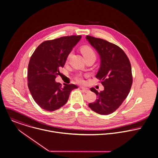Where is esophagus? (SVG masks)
Returning a JSON list of instances; mask_svg holds the SVG:
<instances>
[{"instance_id": "esophagus-1", "label": "esophagus", "mask_w": 158, "mask_h": 158, "mask_svg": "<svg viewBox=\"0 0 158 158\" xmlns=\"http://www.w3.org/2000/svg\"><path fill=\"white\" fill-rule=\"evenodd\" d=\"M81 89L83 90V92L85 93H88L89 92V89L88 88H84V87H81Z\"/></svg>"}]
</instances>
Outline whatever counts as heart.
<instances>
[{"label": "heart", "mask_w": 158, "mask_h": 158, "mask_svg": "<svg viewBox=\"0 0 158 158\" xmlns=\"http://www.w3.org/2000/svg\"><path fill=\"white\" fill-rule=\"evenodd\" d=\"M81 53L83 54L85 59L86 58H88V57H96V52H94V50H93V48H91V47L89 46H87V45H85V46H83L81 48ZM72 55V52L69 53L67 56V60L69 59V58ZM75 80L77 82L80 83H81L83 82V77L81 76V75H77L76 77H75Z\"/></svg>", "instance_id": "b5f03b06"}]
</instances>
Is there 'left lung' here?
Returning <instances> with one entry per match:
<instances>
[{"label": "left lung", "instance_id": "left-lung-1", "mask_svg": "<svg viewBox=\"0 0 158 158\" xmlns=\"http://www.w3.org/2000/svg\"><path fill=\"white\" fill-rule=\"evenodd\" d=\"M90 44L101 57V67L96 77L101 80L104 90L99 93L95 88L97 99L89 107L102 115L114 112L128 96L132 85L131 62L124 52L118 46L102 39L86 36Z\"/></svg>", "mask_w": 158, "mask_h": 158}]
</instances>
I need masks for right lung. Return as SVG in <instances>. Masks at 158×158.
I'll return each mask as SVG.
<instances>
[{"instance_id": "obj_1", "label": "right lung", "mask_w": 158, "mask_h": 158, "mask_svg": "<svg viewBox=\"0 0 158 158\" xmlns=\"http://www.w3.org/2000/svg\"><path fill=\"white\" fill-rule=\"evenodd\" d=\"M81 35L65 36L42 42L31 57L27 85L35 101L42 109L52 111L67 102L70 92L77 86L55 81L64 67L67 56L81 39Z\"/></svg>"}]
</instances>
